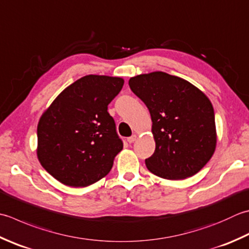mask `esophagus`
<instances>
[{
  "instance_id": "34e87169",
  "label": "esophagus",
  "mask_w": 249,
  "mask_h": 249,
  "mask_svg": "<svg viewBox=\"0 0 249 249\" xmlns=\"http://www.w3.org/2000/svg\"><path fill=\"white\" fill-rule=\"evenodd\" d=\"M136 139H137V136L133 135V136H131V137H128V138H127V141H128L129 143H133L134 141H136Z\"/></svg>"
}]
</instances>
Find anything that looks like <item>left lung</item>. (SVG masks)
Listing matches in <instances>:
<instances>
[{"label":"left lung","mask_w":249,"mask_h":249,"mask_svg":"<svg viewBox=\"0 0 249 249\" xmlns=\"http://www.w3.org/2000/svg\"><path fill=\"white\" fill-rule=\"evenodd\" d=\"M152 120L155 151L145 160L151 173L182 180L198 173L216 150L217 131L211 100L181 77L155 71L129 79Z\"/></svg>","instance_id":"1"}]
</instances>
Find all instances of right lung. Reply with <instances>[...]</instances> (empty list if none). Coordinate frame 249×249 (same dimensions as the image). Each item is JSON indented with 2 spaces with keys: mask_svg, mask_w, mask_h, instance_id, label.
Segmentation results:
<instances>
[{
  "mask_svg": "<svg viewBox=\"0 0 249 249\" xmlns=\"http://www.w3.org/2000/svg\"><path fill=\"white\" fill-rule=\"evenodd\" d=\"M122 77L85 75L63 89L37 124V159L58 181L84 188L109 174L123 142L108 105Z\"/></svg>",
  "mask_w": 249,
  "mask_h": 249,
  "instance_id": "obj_1",
  "label": "right lung"
}]
</instances>
